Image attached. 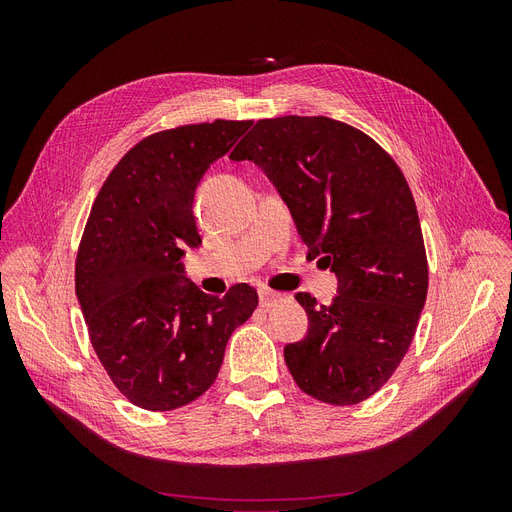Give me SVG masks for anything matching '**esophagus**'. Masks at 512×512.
Returning <instances> with one entry per match:
<instances>
[{"mask_svg": "<svg viewBox=\"0 0 512 512\" xmlns=\"http://www.w3.org/2000/svg\"><path fill=\"white\" fill-rule=\"evenodd\" d=\"M280 297H282L280 292H273V290H269V288H260V290H258V299H260V305H262V307H271Z\"/></svg>", "mask_w": 512, "mask_h": 512, "instance_id": "1", "label": "esophagus"}]
</instances>
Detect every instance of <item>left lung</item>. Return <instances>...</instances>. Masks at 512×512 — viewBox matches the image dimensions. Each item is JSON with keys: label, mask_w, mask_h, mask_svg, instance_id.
<instances>
[{"label": "left lung", "mask_w": 512, "mask_h": 512, "mask_svg": "<svg viewBox=\"0 0 512 512\" xmlns=\"http://www.w3.org/2000/svg\"><path fill=\"white\" fill-rule=\"evenodd\" d=\"M230 160H250L286 203L307 256L337 277L333 303L294 299L307 335L284 348L294 382L324 404L374 395L404 359L427 299L412 192L374 138L329 117L260 119Z\"/></svg>", "instance_id": "obj_1"}]
</instances>
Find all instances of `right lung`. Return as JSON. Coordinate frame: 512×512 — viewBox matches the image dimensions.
<instances>
[{
	"mask_svg": "<svg viewBox=\"0 0 512 512\" xmlns=\"http://www.w3.org/2000/svg\"><path fill=\"white\" fill-rule=\"evenodd\" d=\"M252 121L196 123L147 136L104 181L76 256V299L106 374L134 406L190 404L218 378L228 339L258 294L237 284L205 294L185 275L203 243L194 196L209 166Z\"/></svg>",
	"mask_w": 512,
	"mask_h": 512,
	"instance_id": "right-lung-1",
	"label": "right lung"
}]
</instances>
